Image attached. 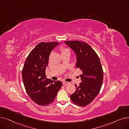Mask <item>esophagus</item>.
Wrapping results in <instances>:
<instances>
[{"label":"esophagus","mask_w":129,"mask_h":129,"mask_svg":"<svg viewBox=\"0 0 129 129\" xmlns=\"http://www.w3.org/2000/svg\"><path fill=\"white\" fill-rule=\"evenodd\" d=\"M70 83L68 82H66V81H63V85H68Z\"/></svg>","instance_id":"esophagus-1"}]
</instances>
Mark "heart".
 I'll list each match as a JSON object with an SVG mask.
<instances>
[{
	"label": "heart",
	"mask_w": 129,
	"mask_h": 129,
	"mask_svg": "<svg viewBox=\"0 0 129 129\" xmlns=\"http://www.w3.org/2000/svg\"><path fill=\"white\" fill-rule=\"evenodd\" d=\"M60 51L61 52V54H64V53H69L70 54V50L69 48H67L66 47H60Z\"/></svg>",
	"instance_id": "obj_1"
}]
</instances>
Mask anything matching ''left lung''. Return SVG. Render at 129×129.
Returning <instances> with one entry per match:
<instances>
[{"label": "left lung", "mask_w": 129, "mask_h": 129, "mask_svg": "<svg viewBox=\"0 0 129 129\" xmlns=\"http://www.w3.org/2000/svg\"><path fill=\"white\" fill-rule=\"evenodd\" d=\"M75 52L77 57L76 68L83 71L80 76L82 82L75 84L76 91L70 95L72 101L80 106L91 103L101 88L103 70L98 54L85 42L78 41L64 42Z\"/></svg>", "instance_id": "obj_1"}]
</instances>
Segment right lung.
Segmentation results:
<instances>
[{
  "label": "right lung",
  "mask_w": 129,
  "mask_h": 129,
  "mask_svg": "<svg viewBox=\"0 0 129 129\" xmlns=\"http://www.w3.org/2000/svg\"><path fill=\"white\" fill-rule=\"evenodd\" d=\"M58 43H39L28 55L22 70L27 93L34 102L41 106L53 103L62 86L61 82L48 79L45 75L50 53Z\"/></svg>",
  "instance_id": "obj_1"
}]
</instances>
